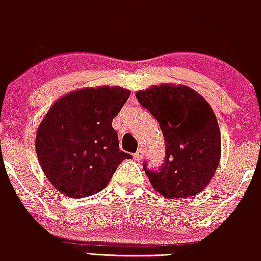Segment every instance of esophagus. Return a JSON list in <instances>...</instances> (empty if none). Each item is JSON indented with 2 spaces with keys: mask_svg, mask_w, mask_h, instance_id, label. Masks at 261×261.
<instances>
[{
  "mask_svg": "<svg viewBox=\"0 0 261 261\" xmlns=\"http://www.w3.org/2000/svg\"><path fill=\"white\" fill-rule=\"evenodd\" d=\"M143 158H144V150H143V149H138V150L134 153V159H136L137 162H140V160H143Z\"/></svg>",
  "mask_w": 261,
  "mask_h": 261,
  "instance_id": "1",
  "label": "esophagus"
}]
</instances>
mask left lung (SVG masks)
I'll list each match as a JSON object with an SVG mask.
<instances>
[{"instance_id": "obj_1", "label": "left lung", "mask_w": 261, "mask_h": 261, "mask_svg": "<svg viewBox=\"0 0 261 261\" xmlns=\"http://www.w3.org/2000/svg\"><path fill=\"white\" fill-rule=\"evenodd\" d=\"M136 97L159 122L165 139L163 168H144L151 186L170 200L200 194L221 160V132L212 107L185 85H154Z\"/></svg>"}]
</instances>
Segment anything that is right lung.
I'll use <instances>...</instances> for the list:
<instances>
[{"instance_id":"1","label":"right lung","mask_w":261,"mask_h":261,"mask_svg":"<svg viewBox=\"0 0 261 261\" xmlns=\"http://www.w3.org/2000/svg\"><path fill=\"white\" fill-rule=\"evenodd\" d=\"M130 91L119 86L85 87L55 101L40 122L36 151L49 182L64 196L83 198L108 185L132 155L119 150L112 121Z\"/></svg>"}]
</instances>
